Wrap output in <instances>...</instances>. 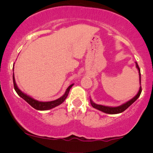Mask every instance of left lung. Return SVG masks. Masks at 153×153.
<instances>
[{
    "mask_svg": "<svg viewBox=\"0 0 153 153\" xmlns=\"http://www.w3.org/2000/svg\"><path fill=\"white\" fill-rule=\"evenodd\" d=\"M135 64H136V68H137L138 72H139V77H140V89H139L138 93L136 94V96H134L132 99L129 100V101H127L123 104L120 105L119 106H114V107H112V106H103V105H100V104H96L95 103L94 101L91 100V99L90 98V101H91V104L94 108H96V109L101 111L104 112L106 114H120L122 112L125 111L129 106H130L133 103L136 101L137 99L140 97V94H141L142 92V88H141V74H140V68H139L137 63L135 62Z\"/></svg>",
    "mask_w": 153,
    "mask_h": 153,
    "instance_id": "obj_1",
    "label": "left lung"
}]
</instances>
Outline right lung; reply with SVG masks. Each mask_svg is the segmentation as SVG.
<instances>
[{
  "label": "right lung",
  "instance_id": "1",
  "mask_svg": "<svg viewBox=\"0 0 153 153\" xmlns=\"http://www.w3.org/2000/svg\"><path fill=\"white\" fill-rule=\"evenodd\" d=\"M13 85H14V89L16 92L17 93V94H18L21 98H22L23 99L25 100L26 102L29 103L30 106H32L33 108L39 111L50 110L51 108H53L54 107L59 106V105H60L61 103H62L64 102L65 100L66 99V98L68 97V94H69V91L71 90L72 86L74 85V84H71V85L66 89L65 94H63L61 97H59V99L52 101H37V100L33 99V98L31 97V96H28L27 94H26L25 93L22 92V91L19 88V87L17 86V84L15 80L14 73H13Z\"/></svg>",
  "mask_w": 153,
  "mask_h": 153
}]
</instances>
